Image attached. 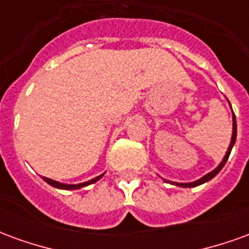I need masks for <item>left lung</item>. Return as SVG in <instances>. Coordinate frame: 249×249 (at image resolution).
<instances>
[{
    "mask_svg": "<svg viewBox=\"0 0 249 249\" xmlns=\"http://www.w3.org/2000/svg\"><path fill=\"white\" fill-rule=\"evenodd\" d=\"M231 105V104H230ZM232 120H233V132H232V139H231V144L230 146H228V151H227V153H225L224 159H223V161L220 162L219 167L216 168V169H213L212 172L207 173L204 178H198V180H196V181H193V183H172L171 181V184H175V185H178V187H183V188H192V187H197V185H200V184H204L207 183V181H209L211 178H213L217 173L223 169V167L225 165V162H227V160H228V157H230L231 155V151H232V148H233V145H235V141H236V133H237V125H236V117H235V113H233V117H232ZM167 181V180H165Z\"/></svg>",
    "mask_w": 249,
    "mask_h": 249,
    "instance_id": "8db88e82",
    "label": "left lung"
}]
</instances>
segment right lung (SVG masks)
Masks as SVG:
<instances>
[{"label":"right lung","mask_w":249,"mask_h":249,"mask_svg":"<svg viewBox=\"0 0 249 249\" xmlns=\"http://www.w3.org/2000/svg\"><path fill=\"white\" fill-rule=\"evenodd\" d=\"M103 176H104V173L103 175H100V176H97V178L89 180V181H87V183H81V184H62V183H58V181H54V180H52V178H44L48 184H51L52 187L58 188V189H80V188L82 187H87V185H90V184L96 183V181L100 180Z\"/></svg>","instance_id":"obj_1"}]
</instances>
